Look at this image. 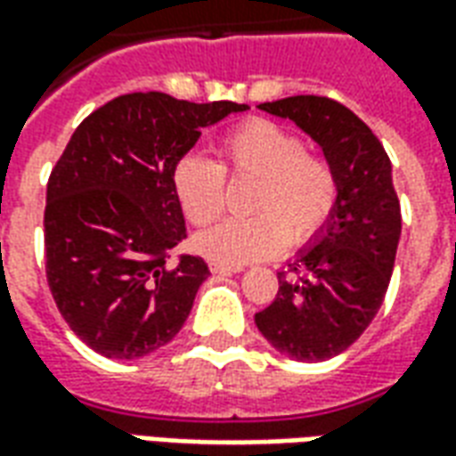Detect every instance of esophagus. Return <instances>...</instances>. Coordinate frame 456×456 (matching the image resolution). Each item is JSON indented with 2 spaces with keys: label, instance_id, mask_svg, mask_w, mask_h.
Wrapping results in <instances>:
<instances>
[{
  "label": "esophagus",
  "instance_id": "esophagus-1",
  "mask_svg": "<svg viewBox=\"0 0 456 456\" xmlns=\"http://www.w3.org/2000/svg\"><path fill=\"white\" fill-rule=\"evenodd\" d=\"M244 266H229V264H222V261H209V271L212 273H239Z\"/></svg>",
  "mask_w": 456,
  "mask_h": 456
}]
</instances>
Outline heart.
Instances as JSON below:
<instances>
[{
	"instance_id": "b5f03b06",
	"label": "heart",
	"mask_w": 456,
	"mask_h": 456,
	"mask_svg": "<svg viewBox=\"0 0 456 456\" xmlns=\"http://www.w3.org/2000/svg\"><path fill=\"white\" fill-rule=\"evenodd\" d=\"M232 175L256 178L251 217H232L205 229L198 248L212 261L241 266L283 251L288 239L305 241L325 224L337 202V175L303 141L273 121L251 119L219 141ZM224 168L202 153H188L173 170V190L185 217L208 224L224 209Z\"/></svg>"
}]
</instances>
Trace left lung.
I'll use <instances>...</instances> for the list:
<instances>
[{"mask_svg":"<svg viewBox=\"0 0 456 456\" xmlns=\"http://www.w3.org/2000/svg\"><path fill=\"white\" fill-rule=\"evenodd\" d=\"M290 119L325 153L337 175V202L315 237L278 273L276 300L256 327L278 354L325 362L349 349L379 313L401 239V202L381 141L344 104L297 94L258 104Z\"/></svg>","mask_w":456,"mask_h":456,"instance_id":"1","label":"left lung"}]
</instances>
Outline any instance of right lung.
<instances>
[{
    "label": "right lung",
    "instance_id": "right-lung-1",
    "mask_svg": "<svg viewBox=\"0 0 456 456\" xmlns=\"http://www.w3.org/2000/svg\"><path fill=\"white\" fill-rule=\"evenodd\" d=\"M248 104L121 94L75 129L45 192V273L65 322L90 349L131 362L185 325L209 268L180 254L173 170L202 129Z\"/></svg>",
    "mask_w": 456,
    "mask_h": 456
}]
</instances>
